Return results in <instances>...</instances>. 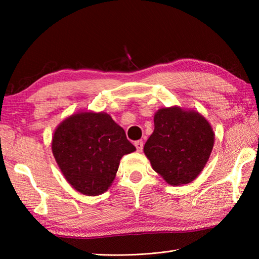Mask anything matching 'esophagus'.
I'll list each match as a JSON object with an SVG mask.
<instances>
[{
  "mask_svg": "<svg viewBox=\"0 0 259 259\" xmlns=\"http://www.w3.org/2000/svg\"><path fill=\"white\" fill-rule=\"evenodd\" d=\"M135 146L137 148V150L140 152V151H142V149H144V141H142V140L135 141Z\"/></svg>",
  "mask_w": 259,
  "mask_h": 259,
  "instance_id": "obj_1",
  "label": "esophagus"
}]
</instances>
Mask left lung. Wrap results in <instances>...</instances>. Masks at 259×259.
<instances>
[{
  "instance_id": "obj_1",
  "label": "left lung",
  "mask_w": 259,
  "mask_h": 259,
  "mask_svg": "<svg viewBox=\"0 0 259 259\" xmlns=\"http://www.w3.org/2000/svg\"><path fill=\"white\" fill-rule=\"evenodd\" d=\"M144 151L156 172L170 185L189 184L205 167L213 147V131L195 111L162 108Z\"/></svg>"
}]
</instances>
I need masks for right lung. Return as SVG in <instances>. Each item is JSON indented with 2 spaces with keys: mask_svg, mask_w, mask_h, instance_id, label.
<instances>
[{
  "mask_svg": "<svg viewBox=\"0 0 259 259\" xmlns=\"http://www.w3.org/2000/svg\"><path fill=\"white\" fill-rule=\"evenodd\" d=\"M136 147L107 113L81 112L60 124L52 152L68 183L88 196L103 194L113 181L120 159Z\"/></svg>",
  "mask_w": 259,
  "mask_h": 259,
  "instance_id": "obj_1",
  "label": "right lung"
}]
</instances>
